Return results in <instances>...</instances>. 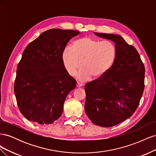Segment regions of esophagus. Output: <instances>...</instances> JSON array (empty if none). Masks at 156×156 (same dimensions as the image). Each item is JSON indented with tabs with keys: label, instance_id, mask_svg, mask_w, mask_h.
I'll return each mask as SVG.
<instances>
[{
	"label": "esophagus",
	"instance_id": "esophagus-1",
	"mask_svg": "<svg viewBox=\"0 0 156 156\" xmlns=\"http://www.w3.org/2000/svg\"><path fill=\"white\" fill-rule=\"evenodd\" d=\"M84 86V84H83V83H79V82H77V87H83Z\"/></svg>",
	"mask_w": 156,
	"mask_h": 156
}]
</instances>
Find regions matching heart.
I'll use <instances>...</instances> for the list:
<instances>
[{
  "instance_id": "b5f03b06",
  "label": "heart",
  "mask_w": 156,
  "mask_h": 156,
  "mask_svg": "<svg viewBox=\"0 0 156 156\" xmlns=\"http://www.w3.org/2000/svg\"><path fill=\"white\" fill-rule=\"evenodd\" d=\"M116 55V48L112 42L87 36L74 41L71 48L64 49L62 62L66 72L72 76L81 66L77 77L86 81L91 76L99 78L105 75L114 63Z\"/></svg>"
}]
</instances>
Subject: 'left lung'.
Instances as JSON below:
<instances>
[{
  "instance_id": "8db88e82",
  "label": "left lung",
  "mask_w": 156,
  "mask_h": 156,
  "mask_svg": "<svg viewBox=\"0 0 156 156\" xmlns=\"http://www.w3.org/2000/svg\"><path fill=\"white\" fill-rule=\"evenodd\" d=\"M94 34L114 42L116 55L105 75L86 84L84 110L93 124L111 127L133 115L139 106L144 88L145 69L137 51L121 36Z\"/></svg>"
}]
</instances>
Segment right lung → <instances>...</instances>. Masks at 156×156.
I'll list each match as a JSON object with an SVG mask.
<instances>
[{"instance_id":"obj_1","label":"right lung","mask_w":156,"mask_h":156,"mask_svg":"<svg viewBox=\"0 0 156 156\" xmlns=\"http://www.w3.org/2000/svg\"><path fill=\"white\" fill-rule=\"evenodd\" d=\"M79 31L46 30L27 46L17 68L14 92L19 108L27 119L49 124L63 112L65 99L76 87L66 70L62 54Z\"/></svg>"}]
</instances>
